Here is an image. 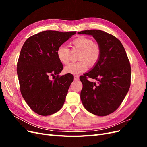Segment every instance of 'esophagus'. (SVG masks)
Here are the masks:
<instances>
[{
	"label": "esophagus",
	"instance_id": "1",
	"mask_svg": "<svg viewBox=\"0 0 147 147\" xmlns=\"http://www.w3.org/2000/svg\"><path fill=\"white\" fill-rule=\"evenodd\" d=\"M79 80V77L78 76V75H75L74 76V80L77 81V80Z\"/></svg>",
	"mask_w": 147,
	"mask_h": 147
}]
</instances>
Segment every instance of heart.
Listing matches in <instances>:
<instances>
[{"instance_id":"b5f03b06","label":"heart","mask_w":147,"mask_h":147,"mask_svg":"<svg viewBox=\"0 0 147 147\" xmlns=\"http://www.w3.org/2000/svg\"><path fill=\"white\" fill-rule=\"evenodd\" d=\"M73 49L80 51L76 63H72L66 65L64 70L66 73L77 75L84 72L89 66L95 65L100 56V48L98 44L92 40L84 36H80L71 42ZM57 57L61 63L67 64L70 59V50L66 46L61 45L57 49Z\"/></svg>"}]
</instances>
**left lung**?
<instances>
[{
	"instance_id": "1",
	"label": "left lung",
	"mask_w": 147,
	"mask_h": 147,
	"mask_svg": "<svg viewBox=\"0 0 147 147\" xmlns=\"http://www.w3.org/2000/svg\"><path fill=\"white\" fill-rule=\"evenodd\" d=\"M78 34L92 35L101 51L97 64L80 77L83 84L81 100L88 112L97 116H106L119 107L129 89V61L122 43L113 35L96 29ZM87 76L96 79L98 84L88 81Z\"/></svg>"
}]
</instances>
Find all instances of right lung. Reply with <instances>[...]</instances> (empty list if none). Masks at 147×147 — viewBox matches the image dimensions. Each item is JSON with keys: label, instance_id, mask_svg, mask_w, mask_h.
<instances>
[{"label": "right lung", "instance_id": "obj_1", "mask_svg": "<svg viewBox=\"0 0 147 147\" xmlns=\"http://www.w3.org/2000/svg\"><path fill=\"white\" fill-rule=\"evenodd\" d=\"M76 32L42 31L26 40L17 64L20 91L26 103L36 113L47 116L62 108L74 80L72 74L58 75L63 65L57 49ZM57 75L54 81L51 76Z\"/></svg>", "mask_w": 147, "mask_h": 147}]
</instances>
